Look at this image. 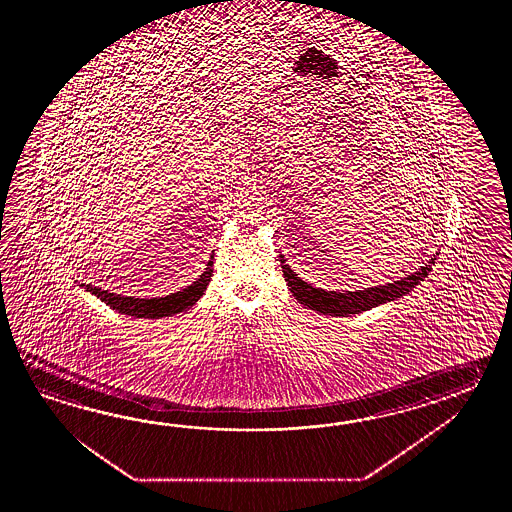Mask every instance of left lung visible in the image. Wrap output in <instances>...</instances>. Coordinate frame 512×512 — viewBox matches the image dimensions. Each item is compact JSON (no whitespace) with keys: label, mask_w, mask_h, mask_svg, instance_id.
Masks as SVG:
<instances>
[{"label":"left lung","mask_w":512,"mask_h":512,"mask_svg":"<svg viewBox=\"0 0 512 512\" xmlns=\"http://www.w3.org/2000/svg\"><path fill=\"white\" fill-rule=\"evenodd\" d=\"M435 258L428 261V265L421 267L419 271L412 272L404 276L397 282L386 283V285H377V287H368L364 291H326L320 287H313L311 283L304 282L293 269L285 263L283 256H280L282 263L283 278L289 285L291 293L300 304L307 305L309 309L318 311L322 315L331 316H351L359 315L362 311H368L371 307L386 304L401 298L404 294L410 293L415 285L425 280L428 272L432 271V265Z\"/></svg>","instance_id":"obj_1"}]
</instances>
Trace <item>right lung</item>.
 I'll list each match as a JSON object with an SVG mask.
<instances>
[{
	"label": "right lung",
	"instance_id": "right-lung-1",
	"mask_svg": "<svg viewBox=\"0 0 512 512\" xmlns=\"http://www.w3.org/2000/svg\"><path fill=\"white\" fill-rule=\"evenodd\" d=\"M214 256H210L205 272L197 278L196 282L190 283L185 289L177 293L168 294V296H157V298H135V296H122V294L108 293L100 287L93 285H84L82 287L95 294L104 304H108L111 309L119 311L122 315L135 316V318H163V316H172L190 309L196 304L197 300L205 294L210 276H212V265H214Z\"/></svg>",
	"mask_w": 512,
	"mask_h": 512
}]
</instances>
